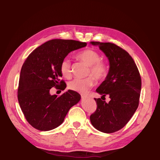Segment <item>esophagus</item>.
Wrapping results in <instances>:
<instances>
[{"label":"esophagus","instance_id":"34e87169","mask_svg":"<svg viewBox=\"0 0 160 160\" xmlns=\"http://www.w3.org/2000/svg\"><path fill=\"white\" fill-rule=\"evenodd\" d=\"M81 98L82 99H87V98H88V95H86V94H81Z\"/></svg>","mask_w":160,"mask_h":160}]
</instances>
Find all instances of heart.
Returning <instances> with one entry per match:
<instances>
[{"mask_svg":"<svg viewBox=\"0 0 160 160\" xmlns=\"http://www.w3.org/2000/svg\"><path fill=\"white\" fill-rule=\"evenodd\" d=\"M77 58L83 61L88 66H90L89 74H92L96 79L101 80L107 76V66L104 61H103L99 54L96 51L92 49H85L77 54ZM60 70L62 75L66 78L71 76V64L69 59L64 58L61 61ZM95 78L93 76H89L83 79L75 78L68 82V87L70 90L77 92L79 93H85L95 83Z\"/></svg>","mask_w":160,"mask_h":160,"instance_id":"b5f03b06","label":"heart"}]
</instances>
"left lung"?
Instances as JSON below:
<instances>
[{"mask_svg":"<svg viewBox=\"0 0 160 160\" xmlns=\"http://www.w3.org/2000/svg\"><path fill=\"white\" fill-rule=\"evenodd\" d=\"M97 45L109 61V70L96 91L102 99L109 95L107 103L94 98L97 108L90 116L92 125L98 131L112 133L123 128L139 104L141 78L133 59L126 51L113 43L91 42Z\"/></svg>","mask_w":160,"mask_h":160,"instance_id":"8db88e82","label":"left lung"}]
</instances>
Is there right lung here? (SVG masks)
Returning a JSON list of instances; mask_svg holds the SVG:
<instances>
[{"mask_svg": "<svg viewBox=\"0 0 160 160\" xmlns=\"http://www.w3.org/2000/svg\"><path fill=\"white\" fill-rule=\"evenodd\" d=\"M86 45L75 40L52 39L27 58L20 71L18 99L26 120L34 128L47 131L57 128L80 100L77 92L69 90L57 97L51 95L50 90L53 87L65 90L66 84L60 79L61 61L70 52Z\"/></svg>", "mask_w": 160, "mask_h": 160, "instance_id": "obj_1", "label": "right lung"}]
</instances>
